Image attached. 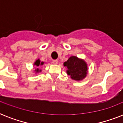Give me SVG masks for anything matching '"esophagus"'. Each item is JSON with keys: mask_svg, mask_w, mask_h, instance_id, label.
I'll list each match as a JSON object with an SVG mask.
<instances>
[{"mask_svg": "<svg viewBox=\"0 0 123 123\" xmlns=\"http://www.w3.org/2000/svg\"><path fill=\"white\" fill-rule=\"evenodd\" d=\"M52 62L54 64H57L58 63V61L57 60H53V61H52Z\"/></svg>", "mask_w": 123, "mask_h": 123, "instance_id": "34e87169", "label": "esophagus"}]
</instances>
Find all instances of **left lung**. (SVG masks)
I'll return each mask as SVG.
<instances>
[{
	"instance_id": "left-lung-1",
	"label": "left lung",
	"mask_w": 123,
	"mask_h": 123,
	"mask_svg": "<svg viewBox=\"0 0 123 123\" xmlns=\"http://www.w3.org/2000/svg\"><path fill=\"white\" fill-rule=\"evenodd\" d=\"M64 66L68 68V75L75 80H80L85 78L87 75V64L82 59H79L77 57L72 56L64 63Z\"/></svg>"
}]
</instances>
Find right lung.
Here are the masks:
<instances>
[{
  "label": "right lung",
  "instance_id": "right-lung-1",
  "mask_svg": "<svg viewBox=\"0 0 123 123\" xmlns=\"http://www.w3.org/2000/svg\"><path fill=\"white\" fill-rule=\"evenodd\" d=\"M43 62H40V61H39V60L38 59V60H37V61H36L35 62V63H34V64L37 66H39V65H43ZM38 71H39V69H36V71H37V72H38Z\"/></svg>",
  "mask_w": 123,
  "mask_h": 123
}]
</instances>
